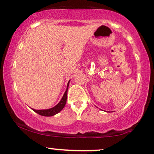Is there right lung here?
Wrapping results in <instances>:
<instances>
[{
    "mask_svg": "<svg viewBox=\"0 0 154 154\" xmlns=\"http://www.w3.org/2000/svg\"><path fill=\"white\" fill-rule=\"evenodd\" d=\"M70 80L68 82L67 84V87H66V90L65 92H64V95L61 100L60 102L57 104V105H55L54 107H51V108L49 109H47V110H35V109H32L34 112H36V113H38V115L42 116H53L54 115H56L57 113H59L61 110L64 108V107L66 105V98H67V90H68V88H69V84Z\"/></svg>",
    "mask_w": 154,
    "mask_h": 154,
    "instance_id": "right-lung-1",
    "label": "right lung"
}]
</instances>
